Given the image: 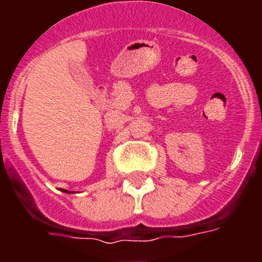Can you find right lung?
Returning a JSON list of instances; mask_svg holds the SVG:
<instances>
[{
    "instance_id": "1",
    "label": "right lung",
    "mask_w": 262,
    "mask_h": 262,
    "mask_svg": "<svg viewBox=\"0 0 262 262\" xmlns=\"http://www.w3.org/2000/svg\"><path fill=\"white\" fill-rule=\"evenodd\" d=\"M64 193H71V191H68V190H64Z\"/></svg>"
}]
</instances>
